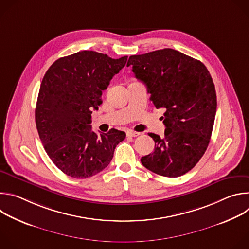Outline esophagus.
<instances>
[{"mask_svg": "<svg viewBox=\"0 0 249 249\" xmlns=\"http://www.w3.org/2000/svg\"><path fill=\"white\" fill-rule=\"evenodd\" d=\"M140 135L139 132H135V131H129L127 132V136L128 137H138Z\"/></svg>", "mask_w": 249, "mask_h": 249, "instance_id": "1", "label": "esophagus"}]
</instances>
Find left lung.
<instances>
[{
	"instance_id": "8db88e82",
	"label": "left lung",
	"mask_w": 249,
	"mask_h": 249,
	"mask_svg": "<svg viewBox=\"0 0 249 249\" xmlns=\"http://www.w3.org/2000/svg\"><path fill=\"white\" fill-rule=\"evenodd\" d=\"M130 65L156 107L165 109L164 136L149 133L155 152L141 162L157 174L181 176L205 154L214 126L217 95L209 71L199 60L170 48L130 56Z\"/></svg>"
}]
</instances>
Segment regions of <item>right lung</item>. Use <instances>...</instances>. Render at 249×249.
<instances>
[{
    "label": "right lung",
    "instance_id": "1",
    "mask_svg": "<svg viewBox=\"0 0 249 249\" xmlns=\"http://www.w3.org/2000/svg\"><path fill=\"white\" fill-rule=\"evenodd\" d=\"M127 56L112 59L80 51L56 60L42 80L35 123L53 163L74 178H88L107 167L126 134L111 129L91 131V113L102 103V91L126 65Z\"/></svg>",
    "mask_w": 249,
    "mask_h": 249
}]
</instances>
